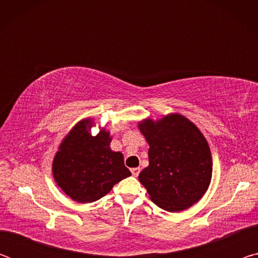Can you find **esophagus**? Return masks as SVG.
<instances>
[{
  "instance_id": "34e87169",
  "label": "esophagus",
  "mask_w": 258,
  "mask_h": 258,
  "mask_svg": "<svg viewBox=\"0 0 258 258\" xmlns=\"http://www.w3.org/2000/svg\"><path fill=\"white\" fill-rule=\"evenodd\" d=\"M140 171H141V169H140L139 167H134V168L131 169V172H132V175L133 176H138L139 174H140Z\"/></svg>"
}]
</instances>
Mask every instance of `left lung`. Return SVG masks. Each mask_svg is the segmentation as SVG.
Here are the masks:
<instances>
[{"instance_id": "8db88e82", "label": "left lung", "mask_w": 258, "mask_h": 258, "mask_svg": "<svg viewBox=\"0 0 258 258\" xmlns=\"http://www.w3.org/2000/svg\"><path fill=\"white\" fill-rule=\"evenodd\" d=\"M149 145V166L139 174L149 198L167 212L185 211L211 184L213 160L208 142L186 117L172 112L138 123Z\"/></svg>"}]
</instances>
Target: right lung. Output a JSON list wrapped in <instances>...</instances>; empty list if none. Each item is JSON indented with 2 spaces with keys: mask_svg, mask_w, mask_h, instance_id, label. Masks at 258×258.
I'll list each match as a JSON object with an SVG mask.
<instances>
[{
  "mask_svg": "<svg viewBox=\"0 0 258 258\" xmlns=\"http://www.w3.org/2000/svg\"><path fill=\"white\" fill-rule=\"evenodd\" d=\"M94 125L90 117L78 121L61 141L52 161L56 184L81 204L97 202L131 175L123 154L110 149V132L101 127L93 137Z\"/></svg>",
  "mask_w": 258,
  "mask_h": 258,
  "instance_id": "add662e5",
  "label": "right lung"
}]
</instances>
